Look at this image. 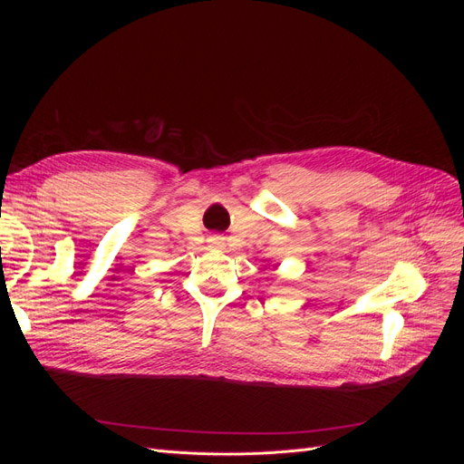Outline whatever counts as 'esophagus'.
<instances>
[{"mask_svg":"<svg viewBox=\"0 0 464 464\" xmlns=\"http://www.w3.org/2000/svg\"><path fill=\"white\" fill-rule=\"evenodd\" d=\"M210 244L220 246V244H222V237H220V236H213V237H210Z\"/></svg>","mask_w":464,"mask_h":464,"instance_id":"obj_1","label":"esophagus"}]
</instances>
